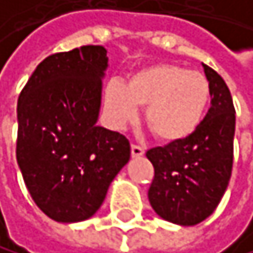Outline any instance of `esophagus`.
<instances>
[{"instance_id": "obj_1", "label": "esophagus", "mask_w": 253, "mask_h": 253, "mask_svg": "<svg viewBox=\"0 0 253 253\" xmlns=\"http://www.w3.org/2000/svg\"><path fill=\"white\" fill-rule=\"evenodd\" d=\"M131 156L133 158H142L143 156V148L139 145H131Z\"/></svg>"}]
</instances>
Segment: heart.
<instances>
[{
    "instance_id": "obj_1",
    "label": "heart",
    "mask_w": 253,
    "mask_h": 253,
    "mask_svg": "<svg viewBox=\"0 0 253 253\" xmlns=\"http://www.w3.org/2000/svg\"><path fill=\"white\" fill-rule=\"evenodd\" d=\"M210 102V83L201 72L173 63H156L133 72L126 83L110 82L105 111L116 128L137 120L145 106V125L162 142H181L203 124Z\"/></svg>"
}]
</instances>
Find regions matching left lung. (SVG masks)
<instances>
[{"label":"left lung","instance_id":"8db88e82","mask_svg":"<svg viewBox=\"0 0 253 253\" xmlns=\"http://www.w3.org/2000/svg\"><path fill=\"white\" fill-rule=\"evenodd\" d=\"M204 66L210 83V110L195 133L181 142L147 151L154 167L148 201L165 221L195 226L218 207L233 165L235 108L226 82Z\"/></svg>","mask_w":253,"mask_h":253}]
</instances>
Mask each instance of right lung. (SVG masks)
<instances>
[{
    "instance_id": "obj_1",
    "label": "right lung",
    "mask_w": 253,
    "mask_h": 253,
    "mask_svg": "<svg viewBox=\"0 0 253 253\" xmlns=\"http://www.w3.org/2000/svg\"><path fill=\"white\" fill-rule=\"evenodd\" d=\"M103 46L44 58L18 97L16 162L38 209L58 222L91 218L129 161L125 136L97 125Z\"/></svg>"
}]
</instances>
